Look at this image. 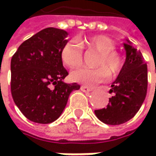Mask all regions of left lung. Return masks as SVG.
Wrapping results in <instances>:
<instances>
[{
    "instance_id": "left-lung-1",
    "label": "left lung",
    "mask_w": 156,
    "mask_h": 156,
    "mask_svg": "<svg viewBox=\"0 0 156 156\" xmlns=\"http://www.w3.org/2000/svg\"><path fill=\"white\" fill-rule=\"evenodd\" d=\"M68 34L46 28L24 41L11 59V94L15 104L30 121L50 123L62 113L76 83H65L68 72L62 52Z\"/></svg>"
}]
</instances>
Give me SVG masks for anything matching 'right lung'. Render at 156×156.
<instances>
[{"instance_id":"obj_1","label":"right lung","mask_w":156,"mask_h":156,"mask_svg":"<svg viewBox=\"0 0 156 156\" xmlns=\"http://www.w3.org/2000/svg\"><path fill=\"white\" fill-rule=\"evenodd\" d=\"M126 59L112 83L107 108L96 109V117L106 124H121L132 119L140 108L148 87L147 65L143 57L130 45H124Z\"/></svg>"}]
</instances>
